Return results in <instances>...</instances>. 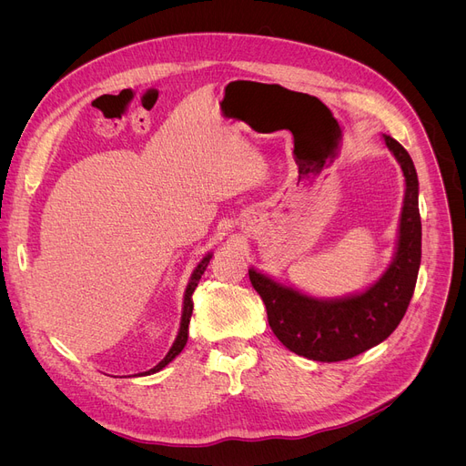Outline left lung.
I'll list each match as a JSON object with an SVG mask.
<instances>
[{
  "instance_id": "8db88e82",
  "label": "left lung",
  "mask_w": 466,
  "mask_h": 466,
  "mask_svg": "<svg viewBox=\"0 0 466 466\" xmlns=\"http://www.w3.org/2000/svg\"><path fill=\"white\" fill-rule=\"evenodd\" d=\"M406 177L399 248L389 270L362 295L344 300H315L249 270L253 289L268 313V323L281 344L311 360L338 362L360 355L390 336L410 306L421 264L420 183L404 147L383 136Z\"/></svg>"
}]
</instances>
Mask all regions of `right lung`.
<instances>
[{
  "mask_svg": "<svg viewBox=\"0 0 466 466\" xmlns=\"http://www.w3.org/2000/svg\"><path fill=\"white\" fill-rule=\"evenodd\" d=\"M209 258H211V255H208L198 266H196V270H194V274H192V278H190V283H188L187 292H185V302H183L181 329H179V334H177V338H176V341H174V346H171V350L167 351V355L155 366V369H151L149 372H145V374H155V372L162 370L167 362L174 360V359L183 351V348H185V344H187V338H188V323H190V315H192V308H194V304H192V295H194L196 287H198V281H200L202 274L206 272Z\"/></svg>",
  "mask_w": 466,
  "mask_h": 466,
  "instance_id": "add662e5",
  "label": "right lung"
}]
</instances>
